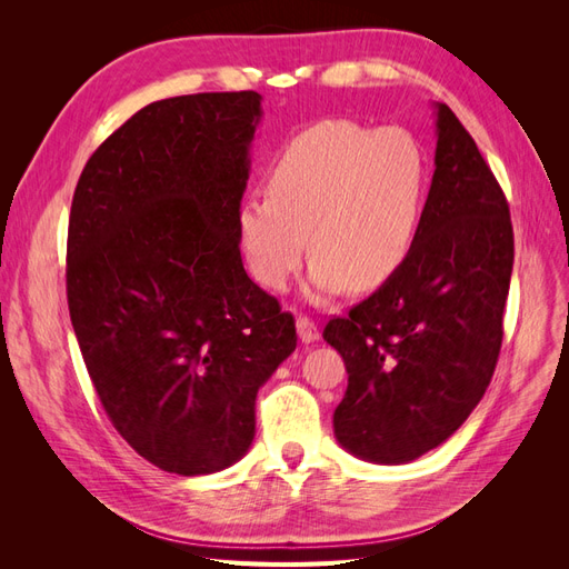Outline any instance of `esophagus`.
I'll return each instance as SVG.
<instances>
[{
  "label": "esophagus",
  "instance_id": "34e87169",
  "mask_svg": "<svg viewBox=\"0 0 569 569\" xmlns=\"http://www.w3.org/2000/svg\"><path fill=\"white\" fill-rule=\"evenodd\" d=\"M297 332H299V339H301L303 343H313V341H318V337H320L318 325H316L311 318H306V316H299V318H297Z\"/></svg>",
  "mask_w": 569,
  "mask_h": 569
}]
</instances>
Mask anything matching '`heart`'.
<instances>
[{
  "label": "heart",
  "instance_id": "b5f03b06",
  "mask_svg": "<svg viewBox=\"0 0 569 569\" xmlns=\"http://www.w3.org/2000/svg\"><path fill=\"white\" fill-rule=\"evenodd\" d=\"M425 192L420 151L399 132L325 120L289 140L268 173V194L239 206L237 232L253 278L284 291L308 251L311 297L372 289L401 268Z\"/></svg>",
  "mask_w": 569,
  "mask_h": 569
}]
</instances>
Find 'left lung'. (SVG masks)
Listing matches in <instances>:
<instances>
[{"instance_id": "8db88e82", "label": "left lung", "mask_w": 569, "mask_h": 569, "mask_svg": "<svg viewBox=\"0 0 569 569\" xmlns=\"http://www.w3.org/2000/svg\"><path fill=\"white\" fill-rule=\"evenodd\" d=\"M435 109V176L406 261L322 332L349 372L335 437L377 465L410 462L449 439L485 396L503 341L508 201L456 113Z\"/></svg>"}]
</instances>
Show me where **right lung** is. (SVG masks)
Listing matches in <instances>:
<instances>
[{
  "label": "right lung",
  "instance_id": "add662e5",
  "mask_svg": "<svg viewBox=\"0 0 569 569\" xmlns=\"http://www.w3.org/2000/svg\"><path fill=\"white\" fill-rule=\"evenodd\" d=\"M261 99L140 109L90 157L68 220V311L99 401L137 453L182 477L247 456L256 393L297 349L295 318L239 253Z\"/></svg>",
  "mask_w": 569,
  "mask_h": 569
}]
</instances>
